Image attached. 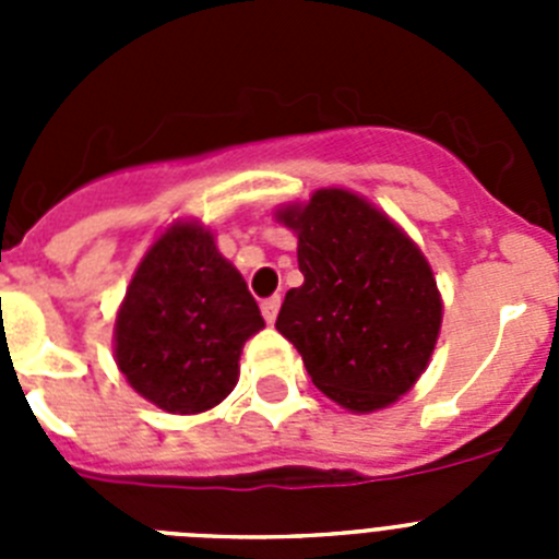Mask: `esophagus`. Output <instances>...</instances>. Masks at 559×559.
Wrapping results in <instances>:
<instances>
[{
	"mask_svg": "<svg viewBox=\"0 0 559 559\" xmlns=\"http://www.w3.org/2000/svg\"><path fill=\"white\" fill-rule=\"evenodd\" d=\"M260 310H263V319L265 322H274L276 313H280V296H269V299H263L260 302Z\"/></svg>",
	"mask_w": 559,
	"mask_h": 559,
	"instance_id": "obj_1",
	"label": "esophagus"
}]
</instances>
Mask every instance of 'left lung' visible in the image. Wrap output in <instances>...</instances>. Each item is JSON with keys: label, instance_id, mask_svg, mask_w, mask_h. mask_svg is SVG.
I'll return each mask as SVG.
<instances>
[{"label": "left lung", "instance_id": "8db88e82", "mask_svg": "<svg viewBox=\"0 0 559 559\" xmlns=\"http://www.w3.org/2000/svg\"><path fill=\"white\" fill-rule=\"evenodd\" d=\"M280 218L299 235L305 283L285 294L276 330L338 406L374 412L394 403L423 374L442 324L426 257L347 190H319Z\"/></svg>", "mask_w": 559, "mask_h": 559}]
</instances>
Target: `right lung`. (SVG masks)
I'll return each instance as SVG.
<instances>
[{"instance_id":"right-lung-1","label":"right lung","mask_w":559,"mask_h":559,"mask_svg":"<svg viewBox=\"0 0 559 559\" xmlns=\"http://www.w3.org/2000/svg\"><path fill=\"white\" fill-rule=\"evenodd\" d=\"M265 322L210 231L179 224L151 246L117 313V367L170 414L218 406L246 341Z\"/></svg>"}]
</instances>
